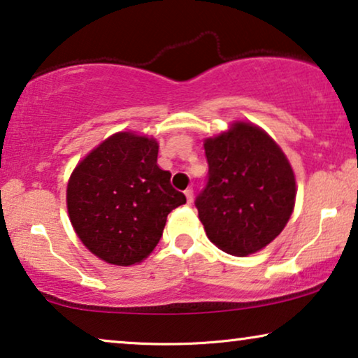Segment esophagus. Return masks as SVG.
<instances>
[{
  "label": "esophagus",
  "instance_id": "34e87169",
  "mask_svg": "<svg viewBox=\"0 0 358 358\" xmlns=\"http://www.w3.org/2000/svg\"><path fill=\"white\" fill-rule=\"evenodd\" d=\"M184 194H185V199H187V203H192V200H194V190L189 187V189L184 190Z\"/></svg>",
  "mask_w": 358,
  "mask_h": 358
}]
</instances>
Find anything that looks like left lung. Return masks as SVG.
Masks as SVG:
<instances>
[{
    "label": "left lung",
    "mask_w": 358,
    "mask_h": 358,
    "mask_svg": "<svg viewBox=\"0 0 358 358\" xmlns=\"http://www.w3.org/2000/svg\"><path fill=\"white\" fill-rule=\"evenodd\" d=\"M208 179L195 207L210 241L244 257L272 243L295 207V174L275 141L257 125L234 122L203 143Z\"/></svg>",
    "instance_id": "8db88e82"
}]
</instances>
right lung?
<instances>
[{"instance_id":"right-lung-1","label":"right lung","mask_w":358,"mask_h":358,"mask_svg":"<svg viewBox=\"0 0 358 358\" xmlns=\"http://www.w3.org/2000/svg\"><path fill=\"white\" fill-rule=\"evenodd\" d=\"M158 166L155 138L119 131L73 171L66 205L78 238L102 261L131 266L151 254L166 218L185 203Z\"/></svg>"}]
</instances>
